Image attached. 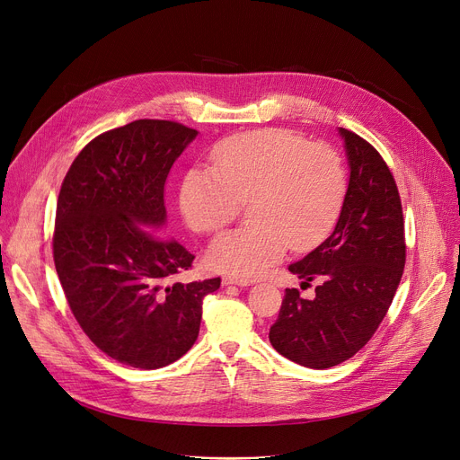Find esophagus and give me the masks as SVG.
<instances>
[{
  "mask_svg": "<svg viewBox=\"0 0 460 460\" xmlns=\"http://www.w3.org/2000/svg\"><path fill=\"white\" fill-rule=\"evenodd\" d=\"M252 279H244V278H235V276H225L223 278V286H239V288H246L251 286Z\"/></svg>",
  "mask_w": 460,
  "mask_h": 460,
  "instance_id": "obj_1",
  "label": "esophagus"
}]
</instances>
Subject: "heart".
<instances>
[{
	"label": "heart",
	"mask_w": 460,
	"mask_h": 460,
	"mask_svg": "<svg viewBox=\"0 0 460 460\" xmlns=\"http://www.w3.org/2000/svg\"><path fill=\"white\" fill-rule=\"evenodd\" d=\"M214 172L193 169L181 188V211L200 234H216L249 204L251 226L211 241L208 265L254 278L284 258L288 244L305 251L337 221L346 197V167L328 146H309L284 128L232 136L211 155Z\"/></svg>",
	"instance_id": "1"
}]
</instances>
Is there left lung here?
<instances>
[{
  "mask_svg": "<svg viewBox=\"0 0 460 460\" xmlns=\"http://www.w3.org/2000/svg\"><path fill=\"white\" fill-rule=\"evenodd\" d=\"M349 179L333 232L289 270L314 298L286 289L269 341L281 356L324 370L358 353L393 304L405 267L402 200L391 169L356 132L339 128Z\"/></svg>",
  "mask_w": 460,
  "mask_h": 460,
  "instance_id": "left-lung-1",
  "label": "left lung"
}]
</instances>
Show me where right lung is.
Segmentation results:
<instances>
[{"label":"right lung","mask_w":460,"mask_h":460,"mask_svg":"<svg viewBox=\"0 0 460 460\" xmlns=\"http://www.w3.org/2000/svg\"><path fill=\"white\" fill-rule=\"evenodd\" d=\"M197 134L162 119L104 132L58 193L53 258L69 309L101 351L134 368L181 359L199 337L202 298L221 286L174 281L195 256L162 235L167 174Z\"/></svg>","instance_id":"1"}]
</instances>
